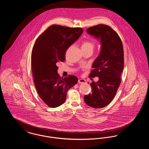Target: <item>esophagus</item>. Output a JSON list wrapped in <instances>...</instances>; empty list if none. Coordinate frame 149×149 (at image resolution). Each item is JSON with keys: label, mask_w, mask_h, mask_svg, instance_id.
<instances>
[{"label": "esophagus", "mask_w": 149, "mask_h": 149, "mask_svg": "<svg viewBox=\"0 0 149 149\" xmlns=\"http://www.w3.org/2000/svg\"><path fill=\"white\" fill-rule=\"evenodd\" d=\"M78 83L79 84H84L86 83V81H85V79H79L78 80Z\"/></svg>", "instance_id": "1"}]
</instances>
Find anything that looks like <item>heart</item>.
<instances>
[{"mask_svg":"<svg viewBox=\"0 0 149 149\" xmlns=\"http://www.w3.org/2000/svg\"><path fill=\"white\" fill-rule=\"evenodd\" d=\"M95 47V43L91 40H86L84 41L82 44L83 49H92L93 50Z\"/></svg>","mask_w":149,"mask_h":149,"instance_id":"obj_1","label":"heart"}]
</instances>
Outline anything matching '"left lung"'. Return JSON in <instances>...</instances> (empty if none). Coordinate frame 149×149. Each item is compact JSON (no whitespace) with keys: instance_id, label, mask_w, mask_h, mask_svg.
Returning a JSON list of instances; mask_svg holds the SVG:
<instances>
[{"instance_id":"left-lung-1","label":"left lung","mask_w":149,"mask_h":149,"mask_svg":"<svg viewBox=\"0 0 149 149\" xmlns=\"http://www.w3.org/2000/svg\"><path fill=\"white\" fill-rule=\"evenodd\" d=\"M86 32L100 39L102 48L89 75V78L98 77L99 80L91 83L92 93L85 95L84 100L89 106L100 108L112 102L120 85L124 67L123 44L117 33L106 24L91 27Z\"/></svg>"}]
</instances>
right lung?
<instances>
[{
	"mask_svg": "<svg viewBox=\"0 0 149 149\" xmlns=\"http://www.w3.org/2000/svg\"><path fill=\"white\" fill-rule=\"evenodd\" d=\"M83 32L81 28L54 24L40 36L32 52V70L36 89L43 102L55 108L63 104L68 91L75 85L74 75L60 77L57 65L65 60V52Z\"/></svg>",
	"mask_w": 149,
	"mask_h": 149,
	"instance_id": "obj_1",
	"label": "right lung"
}]
</instances>
